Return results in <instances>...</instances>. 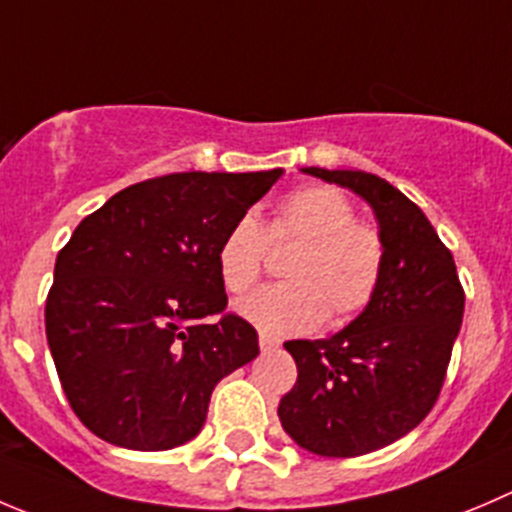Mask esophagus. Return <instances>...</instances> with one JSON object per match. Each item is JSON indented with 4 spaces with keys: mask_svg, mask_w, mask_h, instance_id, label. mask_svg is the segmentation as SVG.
Here are the masks:
<instances>
[{
    "mask_svg": "<svg viewBox=\"0 0 512 512\" xmlns=\"http://www.w3.org/2000/svg\"><path fill=\"white\" fill-rule=\"evenodd\" d=\"M277 347H280V340H275V337H270V335H265V332H262V335H260V350L270 352V350H277Z\"/></svg>",
    "mask_w": 512,
    "mask_h": 512,
    "instance_id": "esophagus-1",
    "label": "esophagus"
}]
</instances>
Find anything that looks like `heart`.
Masks as SVG:
<instances>
[{"instance_id": "1", "label": "heart", "mask_w": 512, "mask_h": 512, "mask_svg": "<svg viewBox=\"0 0 512 512\" xmlns=\"http://www.w3.org/2000/svg\"><path fill=\"white\" fill-rule=\"evenodd\" d=\"M355 207L340 190L310 185L280 200L272 240L300 237L302 250L287 265L290 282L265 285L237 302V315L265 335H302L325 322L327 312L352 317L375 297L385 267V245L375 227L355 222ZM265 230L242 215L217 247V275L232 295L250 290L262 275Z\"/></svg>"}]
</instances>
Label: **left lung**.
<instances>
[{
	"label": "left lung",
	"mask_w": 512,
	"mask_h": 512,
	"mask_svg": "<svg viewBox=\"0 0 512 512\" xmlns=\"http://www.w3.org/2000/svg\"><path fill=\"white\" fill-rule=\"evenodd\" d=\"M302 172L347 187L372 207L385 267L372 302L350 325L327 340L285 342L297 382L277 415L300 448L357 458L408 435L433 410L463 325L465 292L450 250L398 187L360 170Z\"/></svg>",
	"instance_id": "8db88e82"
}]
</instances>
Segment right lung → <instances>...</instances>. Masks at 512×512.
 Returning a JSON list of instances; mask_svg holds the SVG:
<instances>
[{
	"label": "right lung",
	"instance_id": "add662e5",
	"mask_svg": "<svg viewBox=\"0 0 512 512\" xmlns=\"http://www.w3.org/2000/svg\"><path fill=\"white\" fill-rule=\"evenodd\" d=\"M282 177L177 172L84 217L54 265L44 322L64 395L97 438L170 450L202 430L212 390L260 355L217 275L225 232Z\"/></svg>",
	"mask_w": 512,
	"mask_h": 512
}]
</instances>
